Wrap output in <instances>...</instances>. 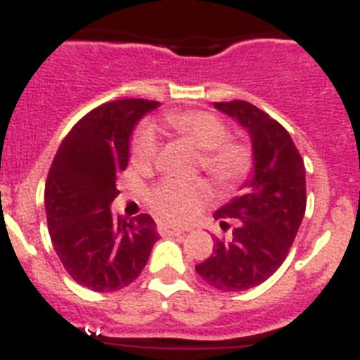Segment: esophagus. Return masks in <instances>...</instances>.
I'll return each instance as SVG.
<instances>
[{"instance_id":"1","label":"esophagus","mask_w":360,"mask_h":360,"mask_svg":"<svg viewBox=\"0 0 360 360\" xmlns=\"http://www.w3.org/2000/svg\"><path fill=\"white\" fill-rule=\"evenodd\" d=\"M157 229L162 236H178V234H182L184 232L182 227H176V225L171 224H158Z\"/></svg>"}]
</instances>
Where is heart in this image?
I'll return each instance as SVG.
<instances>
[{"label":"heart","mask_w":360,"mask_h":360,"mask_svg":"<svg viewBox=\"0 0 360 360\" xmlns=\"http://www.w3.org/2000/svg\"><path fill=\"white\" fill-rule=\"evenodd\" d=\"M162 126L200 149V167L221 191H234L254 169V151L247 142L229 135L225 122L203 110L173 111L162 117ZM158 153L157 135L149 126L133 136L129 157L139 171L151 169ZM211 198L207 184L196 180L165 178L146 195L151 211L162 219L182 224L198 214Z\"/></svg>","instance_id":"heart-1"}]
</instances>
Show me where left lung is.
Returning <instances> with one entry per match:
<instances>
[{"label": "left lung", "mask_w": 360, "mask_h": 360, "mask_svg": "<svg viewBox=\"0 0 360 360\" xmlns=\"http://www.w3.org/2000/svg\"><path fill=\"white\" fill-rule=\"evenodd\" d=\"M249 131L254 174L245 193L214 212L229 238H216L212 254L196 265L211 287L240 292L257 287L281 266L307 209L304 162L278 120L247 101L214 103Z\"/></svg>", "instance_id": "obj_1"}]
</instances>
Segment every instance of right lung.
Returning a JSON list of instances; mask_svg holds the SVG:
<instances>
[{"label":"right lung","mask_w":360,"mask_h":360,"mask_svg":"<svg viewBox=\"0 0 360 360\" xmlns=\"http://www.w3.org/2000/svg\"><path fill=\"white\" fill-rule=\"evenodd\" d=\"M148 98H120L86 113L53 157L44 186L50 240L73 281L94 292L128 287L158 240L149 214L113 216L117 176L128 167L129 135L155 110Z\"/></svg>","instance_id":"obj_1"}]
</instances>
